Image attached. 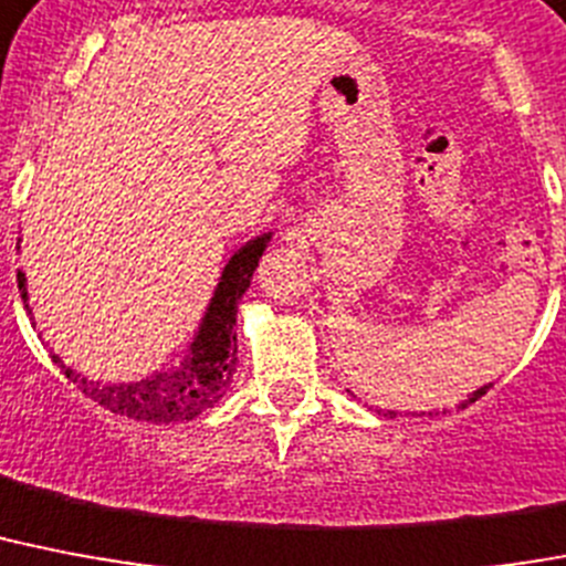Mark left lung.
<instances>
[{
  "label": "left lung",
  "instance_id": "left-lung-1",
  "mask_svg": "<svg viewBox=\"0 0 566 566\" xmlns=\"http://www.w3.org/2000/svg\"><path fill=\"white\" fill-rule=\"evenodd\" d=\"M489 389H491V384H485V387H480V389H476V392H471V395H468V401H462V403H459V407H468V403H474V401H480L482 395L489 392ZM387 416H398V412H392V410H389V412H387Z\"/></svg>",
  "mask_w": 566,
  "mask_h": 566
}]
</instances>
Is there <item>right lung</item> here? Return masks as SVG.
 Masks as SVG:
<instances>
[{
  "label": "right lung",
  "mask_w": 566,
  "mask_h": 566,
  "mask_svg": "<svg viewBox=\"0 0 566 566\" xmlns=\"http://www.w3.org/2000/svg\"><path fill=\"white\" fill-rule=\"evenodd\" d=\"M270 238L273 232L252 238L227 261L191 346L182 360L168 371H154L148 378L127 380V384H104V380L77 375L57 355H52V360L66 371V378L77 384L86 398L98 401L104 410L118 412V416L150 421V424H171V421H191V418L203 416L209 407L223 398L227 387L232 384V375H235L238 334L232 328L238 319V302L250 287L252 273L259 268V259L268 250ZM17 282H20L22 302L29 307L25 273H17Z\"/></svg>",
  "instance_id": "add662e5"
}]
</instances>
